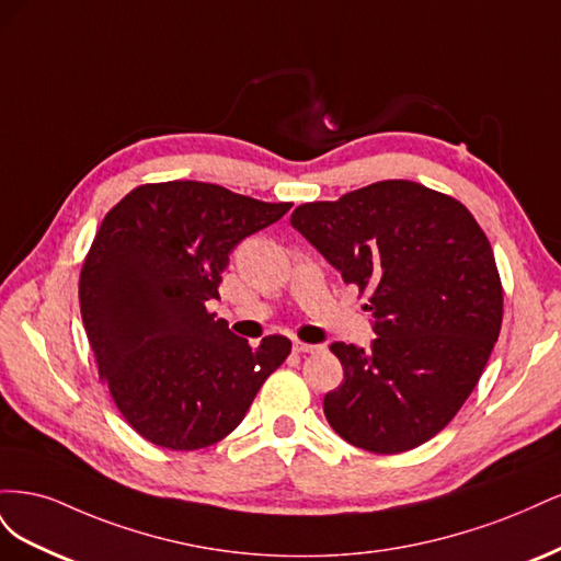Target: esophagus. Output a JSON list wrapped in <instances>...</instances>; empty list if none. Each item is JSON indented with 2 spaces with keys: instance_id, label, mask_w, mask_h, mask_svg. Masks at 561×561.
<instances>
[{
  "instance_id": "esophagus-1",
  "label": "esophagus",
  "mask_w": 561,
  "mask_h": 561,
  "mask_svg": "<svg viewBox=\"0 0 561 561\" xmlns=\"http://www.w3.org/2000/svg\"><path fill=\"white\" fill-rule=\"evenodd\" d=\"M293 351H295V353H318V351H320V346L304 344V342H295V344H293Z\"/></svg>"
}]
</instances>
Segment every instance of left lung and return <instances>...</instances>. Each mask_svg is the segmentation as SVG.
Segmentation results:
<instances>
[{"label":"left lung","instance_id":"left-lung-1","mask_svg":"<svg viewBox=\"0 0 561 561\" xmlns=\"http://www.w3.org/2000/svg\"><path fill=\"white\" fill-rule=\"evenodd\" d=\"M290 225L369 293L371 348L334 342L344 381L322 410L375 454L428 443L478 386L503 320L494 252L463 203L410 180L304 203Z\"/></svg>","mask_w":561,"mask_h":561}]
</instances>
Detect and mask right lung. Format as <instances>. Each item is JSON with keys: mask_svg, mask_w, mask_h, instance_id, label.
Listing matches in <instances>:
<instances>
[{"mask_svg": "<svg viewBox=\"0 0 561 561\" xmlns=\"http://www.w3.org/2000/svg\"><path fill=\"white\" fill-rule=\"evenodd\" d=\"M290 208L173 180L135 186L105 215L81 268V318L100 379L151 445L219 443L290 355L287 336L252 348L208 311L231 250Z\"/></svg>", "mask_w": 561, "mask_h": 561, "instance_id": "add662e5", "label": "right lung"}]
</instances>
